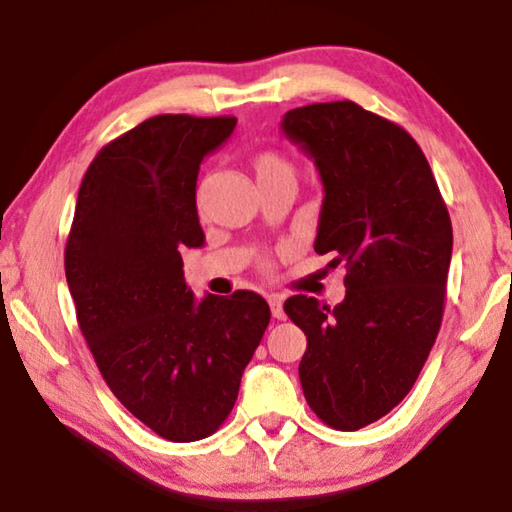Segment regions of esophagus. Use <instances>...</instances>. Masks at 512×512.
<instances>
[{
    "mask_svg": "<svg viewBox=\"0 0 512 512\" xmlns=\"http://www.w3.org/2000/svg\"><path fill=\"white\" fill-rule=\"evenodd\" d=\"M268 305H271L273 318L284 320V307H282V298H280V296H271V298H268Z\"/></svg>",
    "mask_w": 512,
    "mask_h": 512,
    "instance_id": "34e87169",
    "label": "esophagus"
}]
</instances>
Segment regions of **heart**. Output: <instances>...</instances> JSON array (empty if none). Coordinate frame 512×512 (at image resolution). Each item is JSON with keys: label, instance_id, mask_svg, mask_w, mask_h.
<instances>
[{"label": "heart", "instance_id": "obj_1", "mask_svg": "<svg viewBox=\"0 0 512 512\" xmlns=\"http://www.w3.org/2000/svg\"><path fill=\"white\" fill-rule=\"evenodd\" d=\"M253 169H255V176L259 183H264V180H271L277 176H284V173H293L291 171V162L284 158L282 153L277 151H262L257 153L253 158Z\"/></svg>", "mask_w": 512, "mask_h": 512}]
</instances>
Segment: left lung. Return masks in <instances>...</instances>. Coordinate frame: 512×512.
I'll list each match as a JSON object with an SVG mask.
<instances>
[{
    "label": "left lung",
    "mask_w": 512,
    "mask_h": 512,
    "mask_svg": "<svg viewBox=\"0 0 512 512\" xmlns=\"http://www.w3.org/2000/svg\"><path fill=\"white\" fill-rule=\"evenodd\" d=\"M280 126L325 189L316 253L348 271L334 309L284 302L307 336L302 393L329 427L357 431L409 395L436 343L452 221L422 149L393 121L332 101L289 110Z\"/></svg>",
    "instance_id": "1"
}]
</instances>
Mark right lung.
Segmentation results:
<instances>
[{"label":"right lung","mask_w":512,"mask_h":512,"mask_svg":"<svg viewBox=\"0 0 512 512\" xmlns=\"http://www.w3.org/2000/svg\"><path fill=\"white\" fill-rule=\"evenodd\" d=\"M235 126V117L158 115L103 146L65 248L67 287L103 379L171 443L221 427L271 320L253 291L196 300L180 257L205 244L198 169Z\"/></svg>","instance_id":"right-lung-1"}]
</instances>
